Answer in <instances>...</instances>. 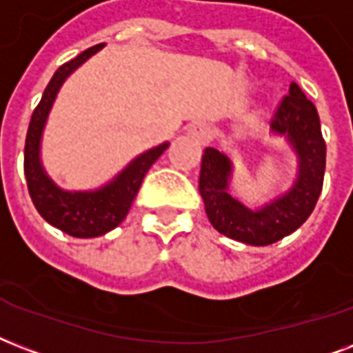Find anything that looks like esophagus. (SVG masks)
<instances>
[{"label": "esophagus", "mask_w": 353, "mask_h": 353, "mask_svg": "<svg viewBox=\"0 0 353 353\" xmlns=\"http://www.w3.org/2000/svg\"><path fill=\"white\" fill-rule=\"evenodd\" d=\"M188 136H191L196 141H201V143H206L208 139L212 138V130H210L206 123H195V125H191L188 128Z\"/></svg>", "instance_id": "esophagus-1"}]
</instances>
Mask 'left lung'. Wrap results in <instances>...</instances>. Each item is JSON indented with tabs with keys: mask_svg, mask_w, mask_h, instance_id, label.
Returning <instances> with one entry per match:
<instances>
[{
	"mask_svg": "<svg viewBox=\"0 0 353 353\" xmlns=\"http://www.w3.org/2000/svg\"><path fill=\"white\" fill-rule=\"evenodd\" d=\"M270 128L278 136H285L299 158L296 180L283 195L259 210L241 204L228 193L232 160L214 147H208L202 154L199 176V191L215 230L254 247L272 245L304 225L321 196L326 169V141L319 112L296 83H291L289 95L276 108Z\"/></svg>",
	"mask_w": 353,
	"mask_h": 353,
	"instance_id": "8db88e82",
	"label": "left lung"
}]
</instances>
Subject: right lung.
<instances>
[{
	"label": "right lung",
	"mask_w": 353,
	"mask_h": 353,
	"mask_svg": "<svg viewBox=\"0 0 353 353\" xmlns=\"http://www.w3.org/2000/svg\"><path fill=\"white\" fill-rule=\"evenodd\" d=\"M103 46L105 43L86 49L79 57L60 65L43 90L42 99L32 112L27 128L23 171L32 204L49 225L73 237H97L114 230L127 217L147 171L169 147V143H162L139 154L112 182L95 191H64L46 174L40 162V139L54 97L65 79Z\"/></svg>",
	"instance_id": "obj_1"
}]
</instances>
